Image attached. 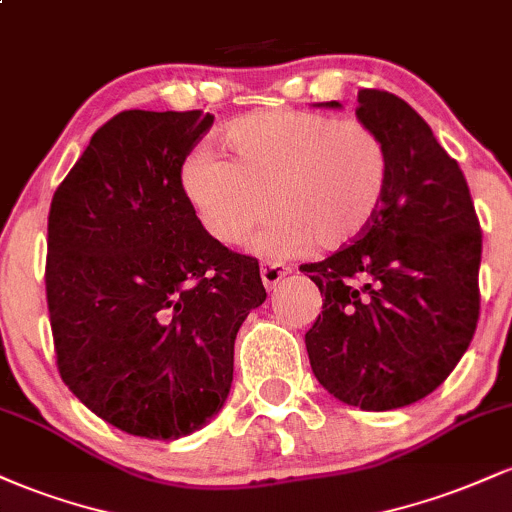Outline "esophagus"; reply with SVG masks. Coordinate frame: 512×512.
<instances>
[{
	"mask_svg": "<svg viewBox=\"0 0 512 512\" xmlns=\"http://www.w3.org/2000/svg\"><path fill=\"white\" fill-rule=\"evenodd\" d=\"M289 272H291V267H289V264H284V262H272V260L262 262V267H260L262 284L267 286V289H274V286L279 284V281L284 279V276Z\"/></svg>",
	"mask_w": 512,
	"mask_h": 512,
	"instance_id": "esophagus-1",
	"label": "esophagus"
}]
</instances>
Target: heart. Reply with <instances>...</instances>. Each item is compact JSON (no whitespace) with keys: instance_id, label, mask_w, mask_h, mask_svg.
I'll use <instances>...</instances> for the list:
<instances>
[{"instance_id":"obj_1","label":"heart","mask_w":512,"mask_h":512,"mask_svg":"<svg viewBox=\"0 0 512 512\" xmlns=\"http://www.w3.org/2000/svg\"><path fill=\"white\" fill-rule=\"evenodd\" d=\"M231 158L202 146L182 166V190L199 221L223 245L248 240L272 211L281 214L257 240L267 255L313 243H354L383 207L390 151L361 120L310 110H264L226 127Z\"/></svg>"}]
</instances>
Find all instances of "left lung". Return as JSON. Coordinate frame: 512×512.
I'll list each match as a JSON object with an SVG mask.
<instances>
[{
	"mask_svg": "<svg viewBox=\"0 0 512 512\" xmlns=\"http://www.w3.org/2000/svg\"><path fill=\"white\" fill-rule=\"evenodd\" d=\"M356 115L383 137L390 178L361 238L301 264L325 293L305 346L330 395L387 411L431 395L472 342L481 228L460 166L409 103L361 88Z\"/></svg>",
	"mask_w": 512,
	"mask_h": 512,
	"instance_id": "8db88e82",
	"label": "left lung"
}]
</instances>
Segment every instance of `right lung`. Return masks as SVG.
Segmentation results:
<instances>
[{"instance_id": "obj_1", "label": "right lung", "mask_w": 512, "mask_h": 512, "mask_svg": "<svg viewBox=\"0 0 512 512\" xmlns=\"http://www.w3.org/2000/svg\"><path fill=\"white\" fill-rule=\"evenodd\" d=\"M202 110H122L96 129L48 216L52 342L64 385L132 436L175 440L226 402L233 344L264 303L260 262L211 238L182 166Z\"/></svg>"}]
</instances>
